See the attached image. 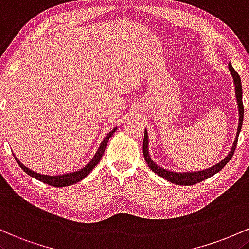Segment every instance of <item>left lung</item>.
I'll use <instances>...</instances> for the list:
<instances>
[{
    "instance_id": "left-lung-1",
    "label": "left lung",
    "mask_w": 249,
    "mask_h": 249,
    "mask_svg": "<svg viewBox=\"0 0 249 249\" xmlns=\"http://www.w3.org/2000/svg\"><path fill=\"white\" fill-rule=\"evenodd\" d=\"M228 68H230V71L233 76L234 85H235V95H236V101H237V108H239V127H237V133L235 141H234L233 147H231V152L228 153V155L226 156L223 160H221L219 163L214 164L213 167L208 169L200 170V172H185V173H178V172H170V170H167L162 167L156 166L155 162L152 160L149 155V150H148V133L147 130H144V139H143V156L144 160H146L148 167L153 170V172L156 173L158 175H160L161 178H166L169 182L175 183V185L180 186H192L196 185V183L201 182V181L206 180V178L213 177L214 174H216L217 172H220L226 164L230 162L231 156L234 155V152H235V148L237 144V139H239L240 130H241L242 122H244V103H242V86H241V80H240L239 74L234 71V68L231 67L230 62L228 64Z\"/></svg>"
}]
</instances>
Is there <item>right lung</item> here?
I'll use <instances>...</instances> for the list:
<instances>
[{"label":"right lung","mask_w":249,"mask_h":249,"mask_svg":"<svg viewBox=\"0 0 249 249\" xmlns=\"http://www.w3.org/2000/svg\"><path fill=\"white\" fill-rule=\"evenodd\" d=\"M116 129H117V127H115L113 130H111V132L107 134V136L103 139L101 144H100L99 149H97V152L95 153L94 158L91 159L90 162H89L88 164H86L83 168L76 170V172L66 173V174H62V175H43V174H40V173H36V172H34V170L28 168V167L24 166L23 163H21V161H18V159H16L15 155H14V158H15V160L18 163V166L21 167V168L23 169L28 175L35 178L36 180L42 181V182L47 183V185L54 186V187L71 186V185H74V183L79 182V181H81V180H83V178L87 177L89 173H90L91 170L95 168V166H97V163H99L100 160H101L103 153H105L106 146H107L108 141H109V138H111V135L115 133Z\"/></svg>","instance_id":"add662e5"}]
</instances>
